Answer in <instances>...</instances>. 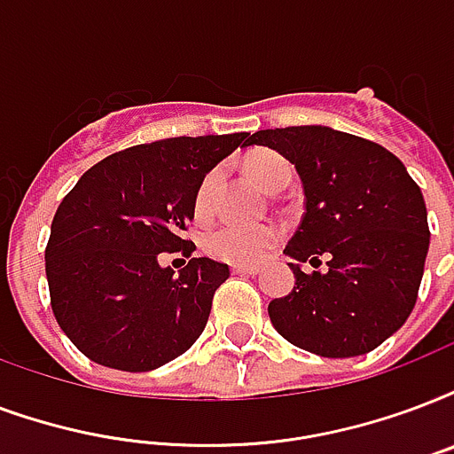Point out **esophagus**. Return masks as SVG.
<instances>
[{"mask_svg":"<svg viewBox=\"0 0 454 454\" xmlns=\"http://www.w3.org/2000/svg\"><path fill=\"white\" fill-rule=\"evenodd\" d=\"M231 271L242 273V276H257L262 269H259L257 264H233V266H231Z\"/></svg>","mask_w":454,"mask_h":454,"instance_id":"1","label":"esophagus"}]
</instances>
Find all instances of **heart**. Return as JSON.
Segmentation results:
<instances>
[{"label": "heart", "mask_w": 454, "mask_h": 454, "mask_svg": "<svg viewBox=\"0 0 454 454\" xmlns=\"http://www.w3.org/2000/svg\"><path fill=\"white\" fill-rule=\"evenodd\" d=\"M247 171H250L252 181L266 192H271L273 188H278L281 183L293 178V168L288 161L273 152L252 154L247 159ZM216 188H219V171L214 168L204 176L195 192V214L200 219L212 214ZM278 238H281V231L273 223L226 221L204 235V250L214 259H221L228 264H245V262H259L278 242Z\"/></svg>", "instance_id": "heart-1"}]
</instances>
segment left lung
Masks as SVG:
<instances>
[{"mask_svg":"<svg viewBox=\"0 0 454 454\" xmlns=\"http://www.w3.org/2000/svg\"><path fill=\"white\" fill-rule=\"evenodd\" d=\"M295 164L304 216L286 245L295 288L269 302L273 328L321 357H357L388 340L414 309L428 252L424 195L386 147L326 126L257 130ZM327 257L324 274H304Z\"/></svg>","mask_w":454,"mask_h":454,"instance_id":"obj_1","label":"left lung"}]
</instances>
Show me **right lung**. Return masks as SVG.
<instances>
[{"label":"right lung","instance_id":"right-lung-1","mask_svg":"<svg viewBox=\"0 0 454 454\" xmlns=\"http://www.w3.org/2000/svg\"><path fill=\"white\" fill-rule=\"evenodd\" d=\"M250 145L247 133L168 137L109 154L61 200L44 266L51 311L92 362L152 372L181 357L202 335L228 264L190 257L183 240L195 192L221 159ZM161 251H183L176 274Z\"/></svg>","mask_w":454,"mask_h":454}]
</instances>
